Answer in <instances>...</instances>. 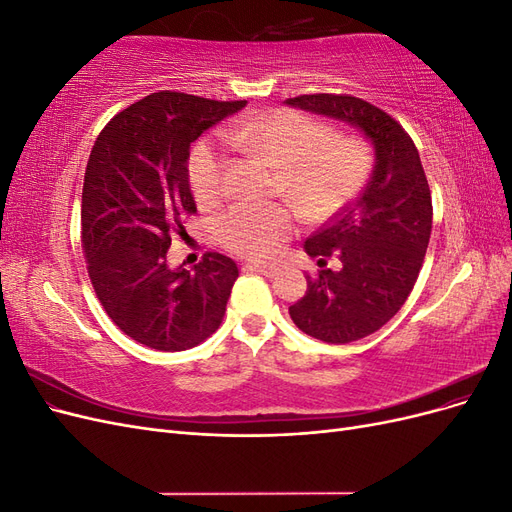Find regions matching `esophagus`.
<instances>
[{
    "mask_svg": "<svg viewBox=\"0 0 512 512\" xmlns=\"http://www.w3.org/2000/svg\"><path fill=\"white\" fill-rule=\"evenodd\" d=\"M245 269L247 271H256V273L267 275V277L277 273V267H273V265H258V262H250V265H245Z\"/></svg>",
    "mask_w": 512,
    "mask_h": 512,
    "instance_id": "esophagus-1",
    "label": "esophagus"
}]
</instances>
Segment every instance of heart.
Returning <instances> with one entry per match:
<instances>
[{
	"instance_id": "b5f03b06",
	"label": "heart",
	"mask_w": 512,
	"mask_h": 512,
	"mask_svg": "<svg viewBox=\"0 0 512 512\" xmlns=\"http://www.w3.org/2000/svg\"><path fill=\"white\" fill-rule=\"evenodd\" d=\"M226 141L282 166L280 192L307 218L324 220L363 190L371 173V149L356 134H333L329 123L294 108H275L250 121L232 123ZM194 200L209 207L224 196L228 183L226 149L213 138L200 141L188 160ZM297 224L290 205H232L218 224L226 250L265 260L282 250Z\"/></svg>"
}]
</instances>
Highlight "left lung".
Segmentation results:
<instances>
[{"instance_id": "left-lung-1", "label": "left lung", "mask_w": 512, "mask_h": 512, "mask_svg": "<svg viewBox=\"0 0 512 512\" xmlns=\"http://www.w3.org/2000/svg\"><path fill=\"white\" fill-rule=\"evenodd\" d=\"M303 111L352 123L374 145V173L363 194L305 241V252L342 269L307 275L290 305L297 327L327 344H348L389 322L412 292L431 235V190L408 132L382 108L348 94L288 98Z\"/></svg>"}]
</instances>
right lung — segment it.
<instances>
[{"label":"right lung","mask_w":512,"mask_h":512,"mask_svg":"<svg viewBox=\"0 0 512 512\" xmlns=\"http://www.w3.org/2000/svg\"><path fill=\"white\" fill-rule=\"evenodd\" d=\"M245 100L158 91L123 108L98 134L85 168L81 243L104 312L134 342L177 352L222 324L235 260L207 252L194 271L170 269V239L196 213L190 145Z\"/></svg>","instance_id":"right-lung-1"}]
</instances>
